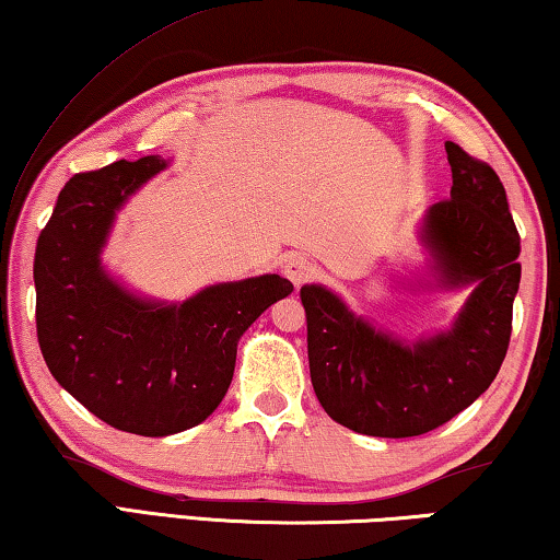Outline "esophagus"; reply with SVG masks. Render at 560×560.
Returning a JSON list of instances; mask_svg holds the SVG:
<instances>
[{"label": "esophagus", "instance_id": "obj_1", "mask_svg": "<svg viewBox=\"0 0 560 560\" xmlns=\"http://www.w3.org/2000/svg\"><path fill=\"white\" fill-rule=\"evenodd\" d=\"M283 273L291 279L293 287H303V283L316 277V267L314 261L303 257V254H293V257H289L287 264H283Z\"/></svg>", "mask_w": 560, "mask_h": 560}]
</instances>
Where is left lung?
I'll return each mask as SVG.
<instances>
[{"label":"left lung","mask_w":560,"mask_h":560,"mask_svg":"<svg viewBox=\"0 0 560 560\" xmlns=\"http://www.w3.org/2000/svg\"><path fill=\"white\" fill-rule=\"evenodd\" d=\"M444 150L452 192L430 207L420 236L438 287H474L450 330L407 346L334 291L301 287L318 402L338 424L371 438H417L450 422L494 383L509 348L521 240L506 189L457 143L447 140Z\"/></svg>","instance_id":"left-lung-1"}]
</instances>
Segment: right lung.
I'll use <instances>...</instances> for the list:
<instances>
[{
    "instance_id": "add662e5",
    "label": "right lung",
    "mask_w": 560,
    "mask_h": 560,
    "mask_svg": "<svg viewBox=\"0 0 560 560\" xmlns=\"http://www.w3.org/2000/svg\"><path fill=\"white\" fill-rule=\"evenodd\" d=\"M160 155L73 175L34 257L36 336L63 390L110 428L165 438L207 420L234 375L236 343L293 283L279 273L207 287L183 303L140 299L108 277L101 252Z\"/></svg>"
}]
</instances>
